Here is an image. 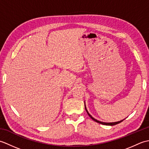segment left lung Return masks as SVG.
Wrapping results in <instances>:
<instances>
[{
  "instance_id": "8db88e82",
  "label": "left lung",
  "mask_w": 149,
  "mask_h": 149,
  "mask_svg": "<svg viewBox=\"0 0 149 149\" xmlns=\"http://www.w3.org/2000/svg\"><path fill=\"white\" fill-rule=\"evenodd\" d=\"M84 107H85V109H86V112H87V113H88V115L90 116V118L92 119L93 120H94L95 122H97V123H100V124H102V125H116V124H118V123H120V122H122V121H123V120H124L125 119H123V120H121V121H119V122H112V123H106V122H100V121H99V120H96V119H95L94 118H93L92 116H91L90 114H89V113L88 112V111H87V109H86V106L84 105Z\"/></svg>"
}]
</instances>
